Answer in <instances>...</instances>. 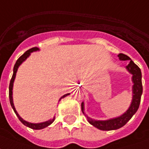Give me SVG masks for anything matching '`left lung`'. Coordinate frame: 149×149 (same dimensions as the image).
I'll list each match as a JSON object with an SVG mask.
<instances>
[{"label": "left lung", "instance_id": "left-lung-1", "mask_svg": "<svg viewBox=\"0 0 149 149\" xmlns=\"http://www.w3.org/2000/svg\"><path fill=\"white\" fill-rule=\"evenodd\" d=\"M118 59L120 60H129L130 63L126 66L127 70L129 73L132 75V81L133 82L132 85V100L129 108L123 114L116 117V118H110L107 120H95L88 117L85 113V104L84 102L81 103V111L83 114L87 118L89 123L102 131H111V130H117L125 125L126 123L132 118L134 114H136L137 110L139 109L140 103V98L143 93V86H142V74L140 68L136 65L131 58L126 56L123 53L118 55Z\"/></svg>", "mask_w": 149, "mask_h": 149}]
</instances>
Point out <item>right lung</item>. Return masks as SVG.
Wrapping results in <instances>:
<instances>
[{"mask_svg": "<svg viewBox=\"0 0 149 149\" xmlns=\"http://www.w3.org/2000/svg\"><path fill=\"white\" fill-rule=\"evenodd\" d=\"M36 51H39L38 47H33V48H31V49L28 50L26 51V52L24 53L23 55L20 56L18 58V60H17L16 64H14V67H13V77L11 78V80H10V83H9V102H10V105H11V107L13 108V111L15 112V114L17 116V118H19V120H20L22 123H23L24 125L28 127H30V128L32 129H35V130H40V129H43L47 127H48L49 125H51L52 123L54 120H55V117L52 118V119H49L48 121H46V122H42V123H29V122L26 121V120H24L23 118H21V116L18 114V113L17 112L16 109H15V107H14V104H13V82H14V80H15V77H16V73L17 71V69H18V68L20 66L21 64H22V62H24L25 60L27 59L28 57L31 56V53L33 52H36ZM70 93H67V94H64V96L61 97L60 98V100H61V98H64L68 95H69Z\"/></svg>", "mask_w": 149, "mask_h": 149, "instance_id": "obj_1", "label": "right lung"}]
</instances>
